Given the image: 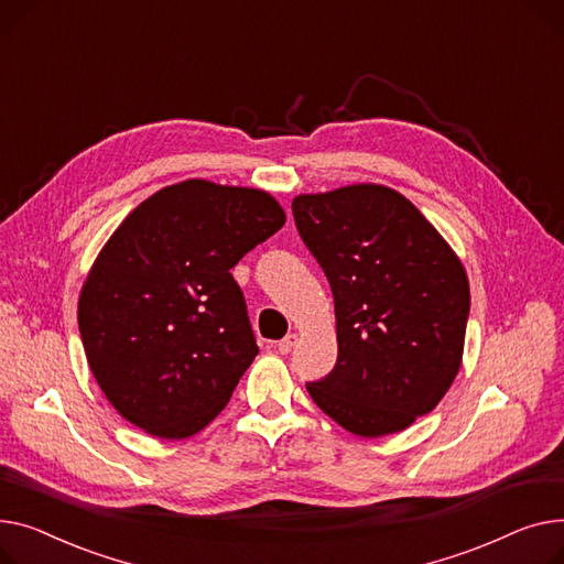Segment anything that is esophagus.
I'll list each match as a JSON object with an SVG mask.
<instances>
[{
  "label": "esophagus",
  "mask_w": 564,
  "mask_h": 564,
  "mask_svg": "<svg viewBox=\"0 0 564 564\" xmlns=\"http://www.w3.org/2000/svg\"><path fill=\"white\" fill-rule=\"evenodd\" d=\"M295 341H297V337H295V335H286L284 339H280V341H278V350H280L282 355H286V352H291V348L295 346Z\"/></svg>",
  "instance_id": "esophagus-1"
}]
</instances>
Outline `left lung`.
<instances>
[{"label": "left lung", "mask_w": 564, "mask_h": 564, "mask_svg": "<svg viewBox=\"0 0 564 564\" xmlns=\"http://www.w3.org/2000/svg\"><path fill=\"white\" fill-rule=\"evenodd\" d=\"M291 209L337 316V364L307 391L352 435L401 433L437 408L459 371L471 307L465 267L387 186L297 195Z\"/></svg>", "instance_id": "8db88e82"}]
</instances>
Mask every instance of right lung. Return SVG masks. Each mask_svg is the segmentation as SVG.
Returning a JSON list of instances; mask_svg holds the SVG:
<instances>
[{
	"mask_svg": "<svg viewBox=\"0 0 564 564\" xmlns=\"http://www.w3.org/2000/svg\"><path fill=\"white\" fill-rule=\"evenodd\" d=\"M284 225L269 193L188 180L131 212L95 259L79 333L109 403L161 440L214 421L259 352L229 269Z\"/></svg>",
	"mask_w": 564,
	"mask_h": 564,
	"instance_id": "add662e5",
	"label": "right lung"
}]
</instances>
